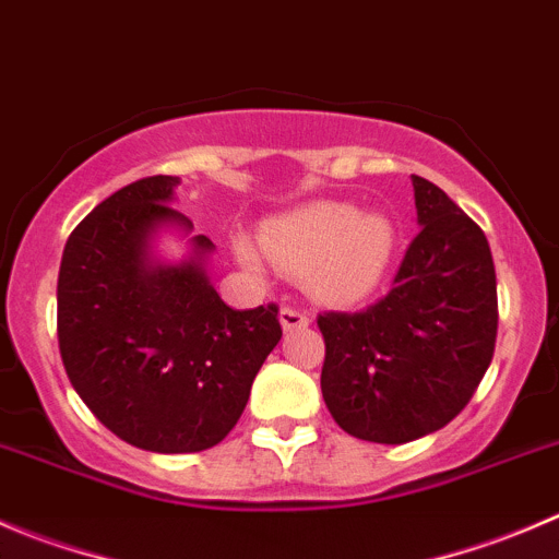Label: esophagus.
<instances>
[{
    "instance_id": "34e87169",
    "label": "esophagus",
    "mask_w": 559,
    "mask_h": 559,
    "mask_svg": "<svg viewBox=\"0 0 559 559\" xmlns=\"http://www.w3.org/2000/svg\"><path fill=\"white\" fill-rule=\"evenodd\" d=\"M281 324H284L286 333H292V330L308 328V313L302 311V308L284 306V308H281Z\"/></svg>"
}]
</instances>
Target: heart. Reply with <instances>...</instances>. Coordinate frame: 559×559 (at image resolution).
<instances>
[{
  "mask_svg": "<svg viewBox=\"0 0 559 559\" xmlns=\"http://www.w3.org/2000/svg\"><path fill=\"white\" fill-rule=\"evenodd\" d=\"M262 248L251 237H235V257L251 273L264 275L267 257L286 273L311 267L313 295L349 306L371 295L395 257L399 235L388 215H362L346 202H313L270 218L262 226Z\"/></svg>",
  "mask_w": 559,
  "mask_h": 559,
  "instance_id": "heart-1",
  "label": "heart"
}]
</instances>
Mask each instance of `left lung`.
Listing matches in <instances>:
<instances>
[{
  "mask_svg": "<svg viewBox=\"0 0 559 559\" xmlns=\"http://www.w3.org/2000/svg\"><path fill=\"white\" fill-rule=\"evenodd\" d=\"M417 231L393 286L357 313H319L322 395L346 435L401 445L469 404L497 341V275L484 229L412 175Z\"/></svg>",
  "mask_w": 559,
  "mask_h": 559,
  "instance_id": "obj_1",
  "label": "left lung"
}]
</instances>
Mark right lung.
<instances>
[{
    "mask_svg": "<svg viewBox=\"0 0 559 559\" xmlns=\"http://www.w3.org/2000/svg\"><path fill=\"white\" fill-rule=\"evenodd\" d=\"M177 182L144 177L97 204L68 237L57 284L70 384L108 431L153 453L218 445L281 341L275 302L235 311L213 289L210 237L180 264L153 257L155 231L193 226L169 204Z\"/></svg>",
    "mask_w": 559,
    "mask_h": 559,
    "instance_id": "obj_1",
    "label": "right lung"
}]
</instances>
